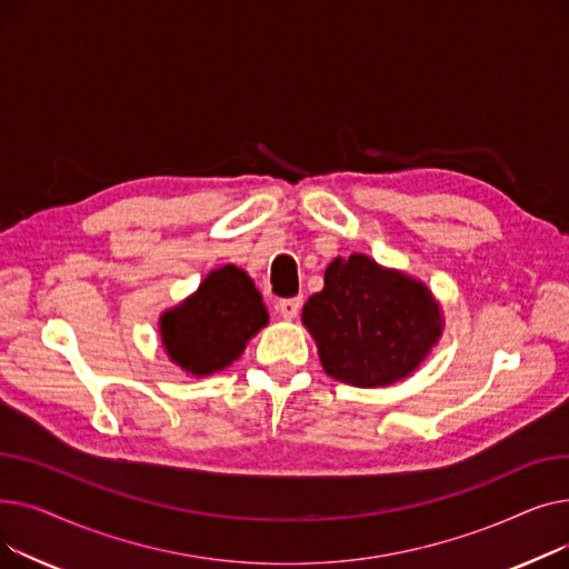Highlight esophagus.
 <instances>
[{
	"mask_svg": "<svg viewBox=\"0 0 569 569\" xmlns=\"http://www.w3.org/2000/svg\"><path fill=\"white\" fill-rule=\"evenodd\" d=\"M300 307H302L300 297H288V300H281V302L277 305V311H279L281 318L292 320L297 313H300Z\"/></svg>",
	"mask_w": 569,
	"mask_h": 569,
	"instance_id": "obj_1",
	"label": "esophagus"
}]
</instances>
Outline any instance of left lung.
<instances>
[{
	"mask_svg": "<svg viewBox=\"0 0 569 569\" xmlns=\"http://www.w3.org/2000/svg\"><path fill=\"white\" fill-rule=\"evenodd\" d=\"M302 320L332 378L380 387L406 378L440 337V311L425 283L355 253L325 269Z\"/></svg>",
	"mask_w": 569,
	"mask_h": 569,
	"instance_id": "1",
	"label": "left lung"
}]
</instances>
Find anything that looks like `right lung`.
Segmentation results:
<instances>
[{
	"label": "right lung",
	"mask_w": 569,
	"mask_h": 569,
	"mask_svg": "<svg viewBox=\"0 0 569 569\" xmlns=\"http://www.w3.org/2000/svg\"><path fill=\"white\" fill-rule=\"evenodd\" d=\"M267 325L262 297L247 272L226 264L184 305L163 313L161 339L170 360L193 376L226 369Z\"/></svg>",
	"instance_id": "obj_1"
}]
</instances>
